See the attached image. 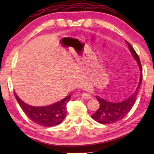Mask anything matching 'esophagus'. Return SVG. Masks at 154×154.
<instances>
[{
    "instance_id": "esophagus-1",
    "label": "esophagus",
    "mask_w": 154,
    "mask_h": 154,
    "mask_svg": "<svg viewBox=\"0 0 154 154\" xmlns=\"http://www.w3.org/2000/svg\"><path fill=\"white\" fill-rule=\"evenodd\" d=\"M81 97L83 99V100H91L92 99V95H90V94L87 93V92H84L81 94Z\"/></svg>"
}]
</instances>
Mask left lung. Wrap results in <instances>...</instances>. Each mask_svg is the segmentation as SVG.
Instances as JSON below:
<instances>
[{
	"label": "left lung",
	"instance_id": "8db88e82",
	"mask_svg": "<svg viewBox=\"0 0 154 154\" xmlns=\"http://www.w3.org/2000/svg\"><path fill=\"white\" fill-rule=\"evenodd\" d=\"M126 43L128 44L132 56L137 63L139 69H140V80H139L137 86L134 93L131 96H130V97L126 99L125 100L122 101V102H111L100 97L96 96L97 100L100 102V107L96 112L92 115V118L94 121H97L101 124L114 123L116 122L123 119L127 115V113L131 110L135 103L137 96L139 90H140L142 81V66H141L140 58L136 52L134 51V48L132 47V45L128 41H126Z\"/></svg>",
	"mask_w": 154,
	"mask_h": 154
}]
</instances>
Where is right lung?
Segmentation results:
<instances>
[{"instance_id":"1","label":"right lung","mask_w":154,"mask_h":154,"mask_svg":"<svg viewBox=\"0 0 154 154\" xmlns=\"http://www.w3.org/2000/svg\"><path fill=\"white\" fill-rule=\"evenodd\" d=\"M14 96L23 111L35 123L45 127L59 125L66 116V103L71 95L54 104L48 106H35L24 103L19 97L16 92Z\"/></svg>"}]
</instances>
